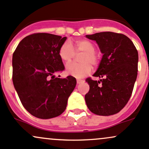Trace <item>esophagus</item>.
I'll list each match as a JSON object with an SVG mask.
<instances>
[{"label": "esophagus", "instance_id": "1", "mask_svg": "<svg viewBox=\"0 0 149 149\" xmlns=\"http://www.w3.org/2000/svg\"><path fill=\"white\" fill-rule=\"evenodd\" d=\"M84 80H83V79H77V84H81V83L84 82Z\"/></svg>", "mask_w": 149, "mask_h": 149}]
</instances>
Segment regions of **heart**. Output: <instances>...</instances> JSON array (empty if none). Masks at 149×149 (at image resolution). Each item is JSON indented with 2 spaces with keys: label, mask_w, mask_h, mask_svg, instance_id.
<instances>
[{
  "label": "heart",
  "mask_w": 149,
  "mask_h": 149,
  "mask_svg": "<svg viewBox=\"0 0 149 149\" xmlns=\"http://www.w3.org/2000/svg\"><path fill=\"white\" fill-rule=\"evenodd\" d=\"M96 47L91 41L79 39L76 41L75 50L70 41H65L59 49V56L65 63H69L75 56L76 52H81L80 61L82 63H71L66 65L68 74L77 78L83 77L91 71V65H97L99 63V56L95 52Z\"/></svg>",
  "instance_id": "obj_1"
}]
</instances>
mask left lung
Returning a JSON list of instances; mask_svg holds the SVG:
<instances>
[{
    "label": "left lung",
    "instance_id": "1",
    "mask_svg": "<svg viewBox=\"0 0 149 149\" xmlns=\"http://www.w3.org/2000/svg\"><path fill=\"white\" fill-rule=\"evenodd\" d=\"M96 41L103 57L93 77L86 81L89 91L85 101L90 111L103 116L116 114L126 106L136 81L138 72V51L127 36L105 31L86 35Z\"/></svg>",
    "mask_w": 149,
    "mask_h": 149
}]
</instances>
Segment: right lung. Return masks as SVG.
<instances>
[{"mask_svg":"<svg viewBox=\"0 0 149 149\" xmlns=\"http://www.w3.org/2000/svg\"><path fill=\"white\" fill-rule=\"evenodd\" d=\"M66 37L36 33L23 38L13 56V81L22 104L31 115L50 119L61 115L76 86L72 76L55 77L65 70L59 49Z\"/></svg>","mask_w":149,"mask_h":149,"instance_id":"right-lung-1","label":"right lung"}]
</instances>
